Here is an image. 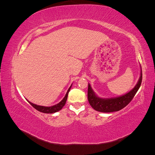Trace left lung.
<instances>
[{"instance_id":"8db88e82","label":"left lung","mask_w":155,"mask_h":155,"mask_svg":"<svg viewBox=\"0 0 155 155\" xmlns=\"http://www.w3.org/2000/svg\"><path fill=\"white\" fill-rule=\"evenodd\" d=\"M140 77L136 86L129 92L119 97L112 98H101L98 97L93 91L91 85L88 87V100L94 109L101 112H112L118 111L127 105L137 94L142 80V68Z\"/></svg>"}]
</instances>
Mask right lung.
Here are the masks:
<instances>
[{
  "label": "right lung",
  "instance_id": "obj_1",
  "mask_svg": "<svg viewBox=\"0 0 155 155\" xmlns=\"http://www.w3.org/2000/svg\"><path fill=\"white\" fill-rule=\"evenodd\" d=\"M72 85L70 86L68 88V90L67 91V92L66 94V95L64 97L63 99L61 101L59 104L54 105L53 106H51V107H45V106H41V105H37L36 104H34L31 103L30 101H29L28 100H27L28 101L29 104L34 107L36 110H37L39 112H43V113H47V114H51V113H54V112H58L59 110H60L61 109H62V108L64 106L65 104H66V101L67 100V97H68V94L70 90V88H71Z\"/></svg>",
  "mask_w": 155,
  "mask_h": 155
}]
</instances>
